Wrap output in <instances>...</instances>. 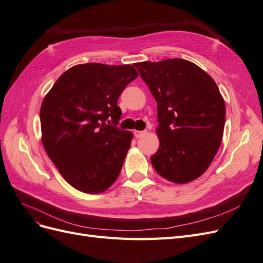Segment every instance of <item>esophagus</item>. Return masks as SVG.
I'll list each match as a JSON object with an SVG mask.
<instances>
[{
  "instance_id": "esophagus-1",
  "label": "esophagus",
  "mask_w": 263,
  "mask_h": 263,
  "mask_svg": "<svg viewBox=\"0 0 263 263\" xmlns=\"http://www.w3.org/2000/svg\"><path fill=\"white\" fill-rule=\"evenodd\" d=\"M145 134H146V130H134V135H135V137H136V138L144 136Z\"/></svg>"
}]
</instances>
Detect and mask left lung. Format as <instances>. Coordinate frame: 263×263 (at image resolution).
I'll use <instances>...</instances> for the list:
<instances>
[{
  "label": "left lung",
  "mask_w": 263,
  "mask_h": 263,
  "mask_svg": "<svg viewBox=\"0 0 263 263\" xmlns=\"http://www.w3.org/2000/svg\"><path fill=\"white\" fill-rule=\"evenodd\" d=\"M135 67L157 101L160 146L150 157L155 170L179 184L201 177L224 134L226 107L216 83L184 59L137 62Z\"/></svg>",
  "instance_id": "8db88e82"
}]
</instances>
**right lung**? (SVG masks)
<instances>
[{
    "mask_svg": "<svg viewBox=\"0 0 263 263\" xmlns=\"http://www.w3.org/2000/svg\"><path fill=\"white\" fill-rule=\"evenodd\" d=\"M137 77L130 65H78L61 74L45 97L43 145L74 189L97 194L116 181L133 139L130 132L116 126L122 116L117 100Z\"/></svg>",
    "mask_w": 263,
    "mask_h": 263,
    "instance_id": "obj_1",
    "label": "right lung"
}]
</instances>
